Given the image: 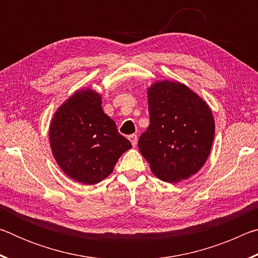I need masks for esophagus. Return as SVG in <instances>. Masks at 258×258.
<instances>
[{"label":"esophagus","instance_id":"obj_1","mask_svg":"<svg viewBox=\"0 0 258 258\" xmlns=\"http://www.w3.org/2000/svg\"><path fill=\"white\" fill-rule=\"evenodd\" d=\"M128 139H130V141H131V143H132L133 147L137 146V143H138V137H137V134H131L130 137H128Z\"/></svg>","mask_w":258,"mask_h":258}]
</instances>
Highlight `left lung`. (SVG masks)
Instances as JSON below:
<instances>
[{
  "mask_svg": "<svg viewBox=\"0 0 258 258\" xmlns=\"http://www.w3.org/2000/svg\"><path fill=\"white\" fill-rule=\"evenodd\" d=\"M150 125L138 146L155 175L165 182L186 180L203 167L215 124L207 103L181 83L157 82L148 90Z\"/></svg>",
  "mask_w": 258,
  "mask_h": 258,
  "instance_id": "left-lung-1",
  "label": "left lung"
}]
</instances>
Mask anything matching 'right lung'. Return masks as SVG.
<instances>
[{
	"label": "right lung",
	"mask_w": 258,
	"mask_h": 258,
	"mask_svg": "<svg viewBox=\"0 0 258 258\" xmlns=\"http://www.w3.org/2000/svg\"><path fill=\"white\" fill-rule=\"evenodd\" d=\"M49 135L61 169L84 184L110 175L119 157L132 148L103 112L101 97L90 89L78 91L56 110Z\"/></svg>",
	"instance_id": "right-lung-1"
}]
</instances>
